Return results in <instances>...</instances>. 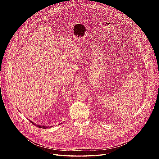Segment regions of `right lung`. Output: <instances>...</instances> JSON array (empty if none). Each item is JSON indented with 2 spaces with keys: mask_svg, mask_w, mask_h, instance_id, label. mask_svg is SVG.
Returning a JSON list of instances; mask_svg holds the SVG:
<instances>
[{
  "mask_svg": "<svg viewBox=\"0 0 159 159\" xmlns=\"http://www.w3.org/2000/svg\"><path fill=\"white\" fill-rule=\"evenodd\" d=\"M32 123H33V124L34 125H36L37 127H39V128H42V129H47V128H51V127H52L53 126H44V125H37V124H36V123H34L33 121H31ZM60 125V124H59Z\"/></svg>",
  "mask_w": 159,
  "mask_h": 159,
  "instance_id": "obj_1",
  "label": "right lung"
}]
</instances>
